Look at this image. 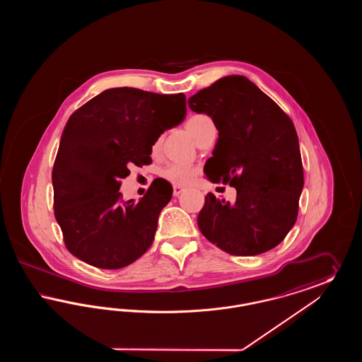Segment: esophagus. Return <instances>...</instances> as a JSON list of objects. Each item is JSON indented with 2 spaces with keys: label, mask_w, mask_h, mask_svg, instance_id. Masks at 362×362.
Returning a JSON list of instances; mask_svg holds the SVG:
<instances>
[{
  "label": "esophagus",
  "mask_w": 362,
  "mask_h": 362,
  "mask_svg": "<svg viewBox=\"0 0 362 362\" xmlns=\"http://www.w3.org/2000/svg\"><path fill=\"white\" fill-rule=\"evenodd\" d=\"M183 192V189L179 186H173V197H179Z\"/></svg>",
  "instance_id": "esophagus-1"
}]
</instances>
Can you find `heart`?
Returning a JSON list of instances; mask_svg holds the SVG:
<instances>
[{
  "label": "heart",
  "instance_id": "1",
  "mask_svg": "<svg viewBox=\"0 0 362 362\" xmlns=\"http://www.w3.org/2000/svg\"><path fill=\"white\" fill-rule=\"evenodd\" d=\"M186 129L189 134L199 144L207 134L216 130L214 122L206 114H194L186 121ZM160 146V138H157L152 145V152L156 153ZM197 168L185 164H168L163 171L161 176L176 186H187L197 176Z\"/></svg>",
  "mask_w": 362,
  "mask_h": 362
}]
</instances>
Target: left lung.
<instances>
[{
    "mask_svg": "<svg viewBox=\"0 0 362 362\" xmlns=\"http://www.w3.org/2000/svg\"><path fill=\"white\" fill-rule=\"evenodd\" d=\"M211 117L218 139L204 171L238 191L235 204L209 192L198 214L207 240L225 252L252 257L274 248L293 228L304 187L292 119L244 76H226L189 99Z\"/></svg>",
    "mask_w": 362,
    "mask_h": 362,
    "instance_id": "1",
    "label": "left lung"
}]
</instances>
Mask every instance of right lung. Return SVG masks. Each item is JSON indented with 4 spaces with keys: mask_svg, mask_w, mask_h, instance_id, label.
I'll list each match as a JSON object with an SVG mask.
<instances>
[{
    "mask_svg": "<svg viewBox=\"0 0 362 362\" xmlns=\"http://www.w3.org/2000/svg\"><path fill=\"white\" fill-rule=\"evenodd\" d=\"M186 96L111 88L70 115L52 168L54 214L70 254L117 270L142 257L155 239L173 186L157 177L134 202L123 201L129 167L151 164L152 145L186 117Z\"/></svg>",
    "mask_w": 362,
    "mask_h": 362,
    "instance_id": "right-lung-1",
    "label": "right lung"
}]
</instances>
